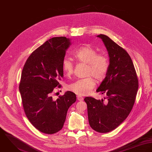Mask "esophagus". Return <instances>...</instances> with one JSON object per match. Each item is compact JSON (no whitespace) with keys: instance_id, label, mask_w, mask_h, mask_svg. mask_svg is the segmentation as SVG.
<instances>
[{"instance_id":"esophagus-1","label":"esophagus","mask_w":152,"mask_h":152,"mask_svg":"<svg viewBox=\"0 0 152 152\" xmlns=\"http://www.w3.org/2000/svg\"><path fill=\"white\" fill-rule=\"evenodd\" d=\"M77 100H79V101H83V97H82V96H78L77 97Z\"/></svg>"}]
</instances>
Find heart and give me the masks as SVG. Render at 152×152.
<instances>
[{"label":"heart","instance_id":"obj_1","mask_svg":"<svg viewBox=\"0 0 152 152\" xmlns=\"http://www.w3.org/2000/svg\"><path fill=\"white\" fill-rule=\"evenodd\" d=\"M75 58L80 62L87 64L86 75L88 77L79 79L69 84L68 88L79 96L88 94L95 87L96 82L91 76L98 80L103 79L109 69V61L106 55L97 53V51L90 45L82 46L73 52ZM63 69L70 75L73 72V63L71 59L66 58L62 62Z\"/></svg>","mask_w":152,"mask_h":152}]
</instances>
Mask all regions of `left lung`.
I'll return each mask as SVG.
<instances>
[{
	"label": "left lung",
	"mask_w": 152,
	"mask_h": 152,
	"mask_svg": "<svg viewBox=\"0 0 152 152\" xmlns=\"http://www.w3.org/2000/svg\"><path fill=\"white\" fill-rule=\"evenodd\" d=\"M103 41L109 55V69L96 91L105 94L107 101L91 97L84 99L87 106L89 124L94 131H113L130 114L138 89V79L132 61L124 48L108 36H97Z\"/></svg>",
	"instance_id": "obj_1"
}]
</instances>
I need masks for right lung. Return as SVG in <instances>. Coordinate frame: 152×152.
<instances>
[{
    "label": "right lung",
    "mask_w": 152,
    "mask_h": 152,
    "mask_svg": "<svg viewBox=\"0 0 152 152\" xmlns=\"http://www.w3.org/2000/svg\"><path fill=\"white\" fill-rule=\"evenodd\" d=\"M70 45L65 37H53L32 52L23 67L19 90L26 115L34 127L46 134L59 131L69 108L76 100L70 91L56 100L52 95L61 87L62 62Z\"/></svg>",
    "instance_id": "obj_1"
}]
</instances>
